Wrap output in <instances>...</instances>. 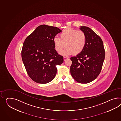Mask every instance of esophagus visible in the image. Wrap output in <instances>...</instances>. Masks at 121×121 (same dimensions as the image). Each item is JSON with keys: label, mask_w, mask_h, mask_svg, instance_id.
Instances as JSON below:
<instances>
[{"label": "esophagus", "mask_w": 121, "mask_h": 121, "mask_svg": "<svg viewBox=\"0 0 121 121\" xmlns=\"http://www.w3.org/2000/svg\"><path fill=\"white\" fill-rule=\"evenodd\" d=\"M68 57H65V56H64V61H65L67 59H68Z\"/></svg>", "instance_id": "obj_1"}]
</instances>
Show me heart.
<instances>
[{
  "label": "heart",
  "mask_w": 121,
  "mask_h": 121,
  "mask_svg": "<svg viewBox=\"0 0 121 121\" xmlns=\"http://www.w3.org/2000/svg\"><path fill=\"white\" fill-rule=\"evenodd\" d=\"M60 36L53 38V42L55 50L59 53L66 47L60 53L63 55H70L72 53L74 55L80 53L86 43V35L82 31L68 28L62 31Z\"/></svg>",
  "instance_id": "heart-1"
}]
</instances>
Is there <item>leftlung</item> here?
Masks as SVG:
<instances>
[{"instance_id": "left-lung-1", "label": "left lung", "mask_w": 121, "mask_h": 121, "mask_svg": "<svg viewBox=\"0 0 121 121\" xmlns=\"http://www.w3.org/2000/svg\"><path fill=\"white\" fill-rule=\"evenodd\" d=\"M86 35V43L83 50L70 58V72L75 80L88 83L95 80L99 74L105 58V50L101 38L86 26H81Z\"/></svg>"}]
</instances>
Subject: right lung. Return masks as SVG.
Here are the masks:
<instances>
[{
	"label": "right lung",
	"instance_id": "obj_1",
	"mask_svg": "<svg viewBox=\"0 0 121 121\" xmlns=\"http://www.w3.org/2000/svg\"><path fill=\"white\" fill-rule=\"evenodd\" d=\"M59 28L46 25L38 26L26 38L22 51V60L29 76L35 82L47 83L53 80L57 72L56 66L64 62L53 42Z\"/></svg>",
	"mask_w": 121,
	"mask_h": 121
}]
</instances>
